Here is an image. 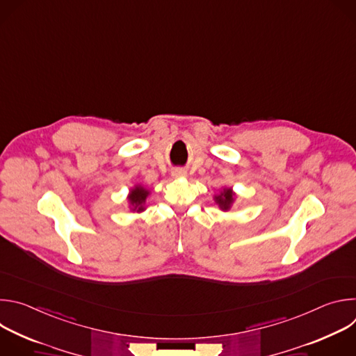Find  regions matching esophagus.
Segmentation results:
<instances>
[{
    "mask_svg": "<svg viewBox=\"0 0 356 356\" xmlns=\"http://www.w3.org/2000/svg\"><path fill=\"white\" fill-rule=\"evenodd\" d=\"M172 176H173V179H184V177H187V172L184 169H175L172 172Z\"/></svg>",
    "mask_w": 356,
    "mask_h": 356,
    "instance_id": "34e87169",
    "label": "esophagus"
}]
</instances>
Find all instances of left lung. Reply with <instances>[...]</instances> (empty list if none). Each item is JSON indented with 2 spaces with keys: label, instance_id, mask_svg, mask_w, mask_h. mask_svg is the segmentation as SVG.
Instances as JSON below:
<instances>
[{
  "label": "left lung",
  "instance_id": "obj_1",
  "mask_svg": "<svg viewBox=\"0 0 356 356\" xmlns=\"http://www.w3.org/2000/svg\"><path fill=\"white\" fill-rule=\"evenodd\" d=\"M236 200V193L232 190V187H224L220 194L214 195V202L218 206L221 211H228Z\"/></svg>",
  "mask_w": 356,
  "mask_h": 356
}]
</instances>
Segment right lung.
Returning a JSON list of instances; mask_svg holds the SVG:
<instances>
[{
  "label": "right lung",
  "mask_w": 356,
  "mask_h": 356,
  "mask_svg": "<svg viewBox=\"0 0 356 356\" xmlns=\"http://www.w3.org/2000/svg\"><path fill=\"white\" fill-rule=\"evenodd\" d=\"M150 191L142 186V184H135L134 187L129 188V193L127 195L128 200V207L132 213H142L146 210V198L149 197Z\"/></svg>",
  "instance_id": "obj_1"
}]
</instances>
